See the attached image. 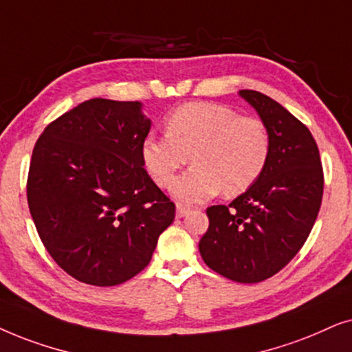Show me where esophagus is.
<instances>
[{"mask_svg": "<svg viewBox=\"0 0 352 352\" xmlns=\"http://www.w3.org/2000/svg\"><path fill=\"white\" fill-rule=\"evenodd\" d=\"M188 212H190L188 206H185V204H177V217H179V219L185 217V215L188 214Z\"/></svg>", "mask_w": 352, "mask_h": 352, "instance_id": "1", "label": "esophagus"}]
</instances>
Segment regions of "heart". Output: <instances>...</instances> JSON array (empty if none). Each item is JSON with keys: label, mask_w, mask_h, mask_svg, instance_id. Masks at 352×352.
<instances>
[{"label": "heart", "mask_w": 352, "mask_h": 352, "mask_svg": "<svg viewBox=\"0 0 352 352\" xmlns=\"http://www.w3.org/2000/svg\"><path fill=\"white\" fill-rule=\"evenodd\" d=\"M270 138L264 122L215 102H186L166 117V135L142 143V162L161 188H168L191 157L193 167L177 180L173 195L203 203L222 190L227 198L245 193L269 161Z\"/></svg>", "instance_id": "heart-1"}]
</instances>
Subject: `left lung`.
<instances>
[{
  "label": "left lung",
  "instance_id": "obj_1",
  "mask_svg": "<svg viewBox=\"0 0 352 352\" xmlns=\"http://www.w3.org/2000/svg\"><path fill=\"white\" fill-rule=\"evenodd\" d=\"M240 95L257 111L270 138L259 180L230 204L208 208L209 228L199 241L206 264L240 283L274 277L306 243L323 195L316 140L292 112L254 90Z\"/></svg>",
  "mask_w": 352,
  "mask_h": 352
}]
</instances>
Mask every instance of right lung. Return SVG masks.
<instances>
[{"label": "right lung", "mask_w": 352, "mask_h": 352, "mask_svg": "<svg viewBox=\"0 0 352 352\" xmlns=\"http://www.w3.org/2000/svg\"><path fill=\"white\" fill-rule=\"evenodd\" d=\"M142 102L95 98L64 112L36 140L27 201L46 251L95 287L127 282L149 264L175 204L148 175Z\"/></svg>", "instance_id": "1"}]
</instances>
